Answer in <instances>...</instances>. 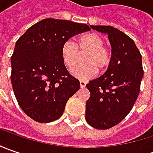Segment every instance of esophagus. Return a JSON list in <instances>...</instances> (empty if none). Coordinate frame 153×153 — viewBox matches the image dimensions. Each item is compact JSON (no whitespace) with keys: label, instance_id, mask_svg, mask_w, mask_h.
I'll return each instance as SVG.
<instances>
[{"label":"esophagus","instance_id":"esophagus-1","mask_svg":"<svg viewBox=\"0 0 153 153\" xmlns=\"http://www.w3.org/2000/svg\"><path fill=\"white\" fill-rule=\"evenodd\" d=\"M86 84H87V82L85 81H80V87L81 88H85Z\"/></svg>","mask_w":153,"mask_h":153}]
</instances>
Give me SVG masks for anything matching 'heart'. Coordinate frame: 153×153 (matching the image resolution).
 <instances>
[{"mask_svg":"<svg viewBox=\"0 0 153 153\" xmlns=\"http://www.w3.org/2000/svg\"><path fill=\"white\" fill-rule=\"evenodd\" d=\"M105 40L100 35L91 32L79 36L73 42H65L61 47V58L65 65L69 69L76 66L79 53H86L84 62L86 65L75 68L71 73L79 80L94 78L100 71H104L111 60V51L105 46Z\"/></svg>","mask_w":153,"mask_h":153,"instance_id":"obj_1","label":"heart"}]
</instances>
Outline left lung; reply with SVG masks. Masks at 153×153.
I'll return each mask as SVG.
<instances>
[{
    "label": "left lung",
    "mask_w": 153,
    "mask_h": 153,
    "mask_svg": "<svg viewBox=\"0 0 153 153\" xmlns=\"http://www.w3.org/2000/svg\"><path fill=\"white\" fill-rule=\"evenodd\" d=\"M108 34L111 60L101 76L86 87L90 97L86 102V121L98 129L112 128L123 120L133 108L144 75L141 54L132 39L112 26L92 25Z\"/></svg>",
    "instance_id": "obj_1"
}]
</instances>
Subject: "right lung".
<instances>
[{"instance_id":"right-lung-1","label":"right lung","mask_w":153,"mask_h":153,"mask_svg":"<svg viewBox=\"0 0 153 153\" xmlns=\"http://www.w3.org/2000/svg\"><path fill=\"white\" fill-rule=\"evenodd\" d=\"M90 30L86 24L45 19L18 39L11 57V81L19 106L33 120L50 123L59 118L68 100L80 88L79 80L63 63L61 47Z\"/></svg>"}]
</instances>
